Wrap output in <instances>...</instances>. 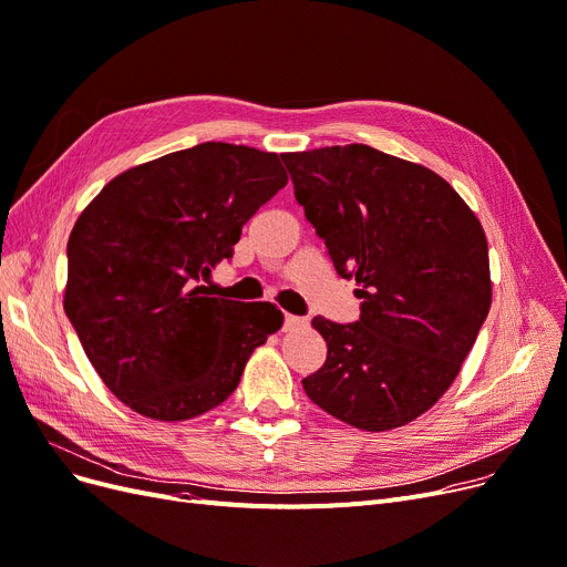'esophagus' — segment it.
I'll list each match as a JSON object with an SVG mask.
<instances>
[{"mask_svg": "<svg viewBox=\"0 0 567 567\" xmlns=\"http://www.w3.org/2000/svg\"><path fill=\"white\" fill-rule=\"evenodd\" d=\"M308 322L303 317H297V315H285V331H299L303 329Z\"/></svg>", "mask_w": 567, "mask_h": 567, "instance_id": "34e87169", "label": "esophagus"}]
</instances>
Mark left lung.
Here are the masks:
<instances>
[{
  "mask_svg": "<svg viewBox=\"0 0 567 567\" xmlns=\"http://www.w3.org/2000/svg\"><path fill=\"white\" fill-rule=\"evenodd\" d=\"M293 196L354 278L361 317H315L327 361L308 399L361 431L431 410L456 380L491 308L488 245L475 213L435 171L350 143L282 153Z\"/></svg>",
  "mask_w": 567,
  "mask_h": 567,
  "instance_id": "obj_1",
  "label": "left lung"
}]
</instances>
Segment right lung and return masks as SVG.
<instances>
[{
	"label": "right lung",
	"mask_w": 567,
	"mask_h": 567,
	"mask_svg": "<svg viewBox=\"0 0 567 567\" xmlns=\"http://www.w3.org/2000/svg\"><path fill=\"white\" fill-rule=\"evenodd\" d=\"M285 185L276 153L210 141L122 171L87 204L66 245L64 312L115 399L185 422L231 396L285 317L199 280Z\"/></svg>",
	"instance_id": "obj_1"
}]
</instances>
